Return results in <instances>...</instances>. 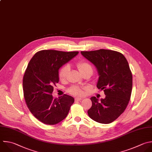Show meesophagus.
Wrapping results in <instances>:
<instances>
[{
	"mask_svg": "<svg viewBox=\"0 0 152 152\" xmlns=\"http://www.w3.org/2000/svg\"><path fill=\"white\" fill-rule=\"evenodd\" d=\"M82 98H75V102H78V101H80V100H82Z\"/></svg>",
	"mask_w": 152,
	"mask_h": 152,
	"instance_id": "34e87169",
	"label": "esophagus"
}]
</instances>
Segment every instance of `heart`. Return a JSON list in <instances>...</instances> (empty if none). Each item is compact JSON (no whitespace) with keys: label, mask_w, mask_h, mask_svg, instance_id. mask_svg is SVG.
Masks as SVG:
<instances>
[{"label":"heart","mask_w":152,"mask_h":152,"mask_svg":"<svg viewBox=\"0 0 152 152\" xmlns=\"http://www.w3.org/2000/svg\"><path fill=\"white\" fill-rule=\"evenodd\" d=\"M77 67L79 71L83 74L84 72L88 70L92 71V67L89 62L85 60H82L77 63ZM69 70V66L67 64L63 66L59 70L58 77L61 80H64L66 78L68 72ZM83 88L79 85H73L69 88L68 92L69 94L75 96H82L83 95Z\"/></svg>","instance_id":"b5f03b06"}]
</instances>
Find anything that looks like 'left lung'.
I'll return each instance as SVG.
<instances>
[{
    "instance_id": "obj_1",
    "label": "left lung",
    "mask_w": 152,
    "mask_h": 152,
    "mask_svg": "<svg viewBox=\"0 0 152 152\" xmlns=\"http://www.w3.org/2000/svg\"><path fill=\"white\" fill-rule=\"evenodd\" d=\"M82 56L96 67L99 79L96 87L104 91L106 98H91L89 116L101 124L115 121L126 109L132 88V75L124 56L118 51L99 49L81 51Z\"/></svg>"
}]
</instances>
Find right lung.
<instances>
[{"label": "right lung", "instance_id": "right-lung-1", "mask_svg": "<svg viewBox=\"0 0 152 152\" xmlns=\"http://www.w3.org/2000/svg\"><path fill=\"white\" fill-rule=\"evenodd\" d=\"M79 53L42 50L29 61L23 87L27 106L33 115L46 125H55L65 119L74 98L67 94L53 98L54 86L59 82L58 70Z\"/></svg>", "mask_w": 152, "mask_h": 152}]
</instances>
